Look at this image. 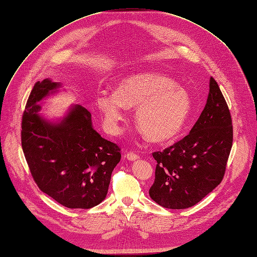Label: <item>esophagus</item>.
I'll return each instance as SVG.
<instances>
[{"mask_svg":"<svg viewBox=\"0 0 257 257\" xmlns=\"http://www.w3.org/2000/svg\"><path fill=\"white\" fill-rule=\"evenodd\" d=\"M126 158L129 160V161H136L138 159H140V156L136 153H132V152H127L126 153Z\"/></svg>","mask_w":257,"mask_h":257,"instance_id":"esophagus-1","label":"esophagus"}]
</instances>
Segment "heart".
<instances>
[{
    "label": "heart",
    "instance_id": "b5f03b06",
    "mask_svg": "<svg viewBox=\"0 0 257 257\" xmlns=\"http://www.w3.org/2000/svg\"><path fill=\"white\" fill-rule=\"evenodd\" d=\"M97 105L104 125L118 134L126 108L136 107L134 119L148 140L163 143L176 138L191 112L188 92L163 74L144 73L118 80L114 91H101Z\"/></svg>",
    "mask_w": 257,
    "mask_h": 257
}]
</instances>
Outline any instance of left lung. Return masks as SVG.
<instances>
[{
  "label": "left lung",
  "mask_w": 257,
  "mask_h": 257,
  "mask_svg": "<svg viewBox=\"0 0 257 257\" xmlns=\"http://www.w3.org/2000/svg\"><path fill=\"white\" fill-rule=\"evenodd\" d=\"M232 140L230 112L210 77L205 107L190 134L163 152L153 153L157 165L149 191L152 200L171 209L196 205L221 183Z\"/></svg>",
  "instance_id": "obj_1"
}]
</instances>
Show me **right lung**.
Returning <instances> with one entry per match:
<instances>
[{
	"label": "right lung",
	"instance_id": "1",
	"mask_svg": "<svg viewBox=\"0 0 257 257\" xmlns=\"http://www.w3.org/2000/svg\"><path fill=\"white\" fill-rule=\"evenodd\" d=\"M62 86L49 78L34 85L23 115L22 147L40 191L67 208L87 209L106 198L119 148L94 130L81 105H71L56 118L40 112V102Z\"/></svg>",
	"mask_w": 257,
	"mask_h": 257
}]
</instances>
